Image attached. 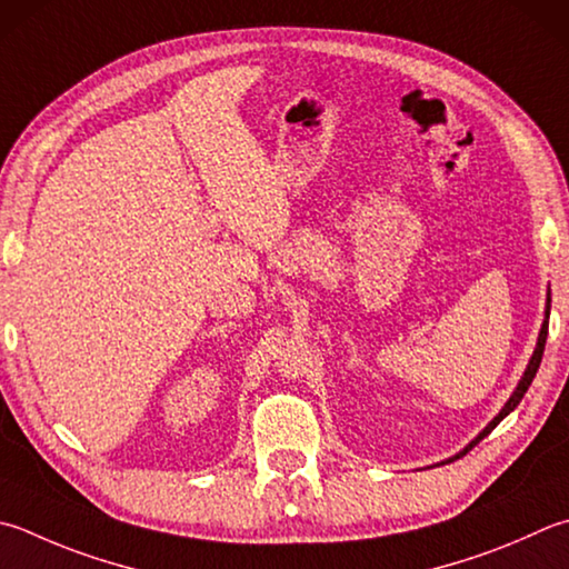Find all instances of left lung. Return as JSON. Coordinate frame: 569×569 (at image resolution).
Returning a JSON list of instances; mask_svg holds the SVG:
<instances>
[{
	"instance_id": "obj_1",
	"label": "left lung",
	"mask_w": 569,
	"mask_h": 569,
	"mask_svg": "<svg viewBox=\"0 0 569 569\" xmlns=\"http://www.w3.org/2000/svg\"><path fill=\"white\" fill-rule=\"evenodd\" d=\"M545 315L550 317V299H548V309H545ZM545 341H548V319H545V325H542V329H540V337H538V347H535V353H532V359H530V363H528V369H525V377L520 379V383H518V389H516V393L510 396V401L502 406V411L492 418V421L483 428V433H480L473 443H470L468 448H463V453H458L456 458H460V456H466L470 448H473L476 443H480L483 441V438L492 431V428H496L502 418H506L512 409H516V406L522 401V396H525V391H528V386L532 383V379H535V373H538V369H540V361H542V351H545Z\"/></svg>"
}]
</instances>
